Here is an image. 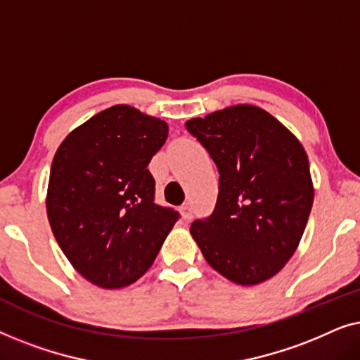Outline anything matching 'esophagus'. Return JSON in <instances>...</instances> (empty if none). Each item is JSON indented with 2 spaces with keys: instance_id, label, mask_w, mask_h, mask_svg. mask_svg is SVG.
<instances>
[{
  "instance_id": "obj_1",
  "label": "esophagus",
  "mask_w": 360,
  "mask_h": 360,
  "mask_svg": "<svg viewBox=\"0 0 360 360\" xmlns=\"http://www.w3.org/2000/svg\"><path fill=\"white\" fill-rule=\"evenodd\" d=\"M180 213H181V218L185 221H188L191 218V205L190 203H185L180 206Z\"/></svg>"
}]
</instances>
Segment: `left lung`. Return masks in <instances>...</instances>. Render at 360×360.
Segmentation results:
<instances>
[{
  "label": "left lung",
  "mask_w": 360,
  "mask_h": 360,
  "mask_svg": "<svg viewBox=\"0 0 360 360\" xmlns=\"http://www.w3.org/2000/svg\"><path fill=\"white\" fill-rule=\"evenodd\" d=\"M219 172L210 218L190 233L211 267L250 287L292 259L307 228L314 188L302 142L262 108L234 105L185 122Z\"/></svg>",
  "instance_id": "8db88e82"
}]
</instances>
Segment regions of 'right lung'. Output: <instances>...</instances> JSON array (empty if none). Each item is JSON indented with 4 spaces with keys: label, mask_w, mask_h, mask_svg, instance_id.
<instances>
[{
    "label": "right lung",
    "mask_w": 360,
    "mask_h": 360,
    "mask_svg": "<svg viewBox=\"0 0 360 360\" xmlns=\"http://www.w3.org/2000/svg\"><path fill=\"white\" fill-rule=\"evenodd\" d=\"M167 136L165 121L116 105L75 127L53 155L49 223L68 262L96 287L139 280L179 219L154 203L147 170Z\"/></svg>",
    "instance_id": "1"
}]
</instances>
